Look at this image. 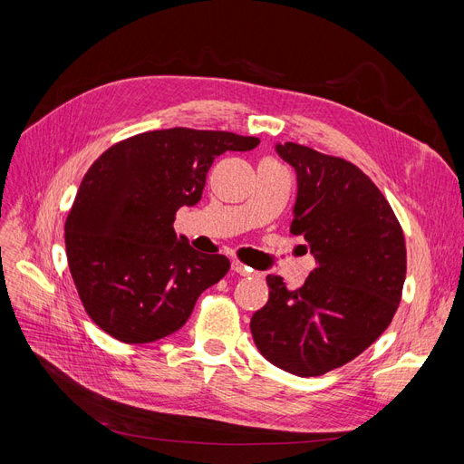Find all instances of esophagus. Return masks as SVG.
Here are the masks:
<instances>
[{
	"label": "esophagus",
	"mask_w": 464,
	"mask_h": 464,
	"mask_svg": "<svg viewBox=\"0 0 464 464\" xmlns=\"http://www.w3.org/2000/svg\"><path fill=\"white\" fill-rule=\"evenodd\" d=\"M232 270L239 276H253L255 274L249 266H246V264L239 262V260H232Z\"/></svg>",
	"instance_id": "1"
}]
</instances>
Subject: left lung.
Masks as SVG:
<instances>
[{
    "instance_id": "8db88e82",
    "label": "left lung",
    "mask_w": 464,
    "mask_h": 464,
    "mask_svg": "<svg viewBox=\"0 0 464 464\" xmlns=\"http://www.w3.org/2000/svg\"><path fill=\"white\" fill-rule=\"evenodd\" d=\"M296 171L291 234L317 266L302 286L268 276L266 305L251 317L258 351L300 378L359 357L391 324L406 279V241L382 190L355 164L298 143H277Z\"/></svg>"
}]
</instances>
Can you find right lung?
I'll return each instance as SVG.
<instances>
[{"label": "right lung", "mask_w": 464, "mask_h": 464, "mask_svg": "<svg viewBox=\"0 0 464 464\" xmlns=\"http://www.w3.org/2000/svg\"><path fill=\"white\" fill-rule=\"evenodd\" d=\"M258 138L169 128L109 147L81 181L65 220V253L86 314L109 336L149 343L179 330L230 268L175 234V213L200 202L213 160Z\"/></svg>", "instance_id": "right-lung-1"}]
</instances>
